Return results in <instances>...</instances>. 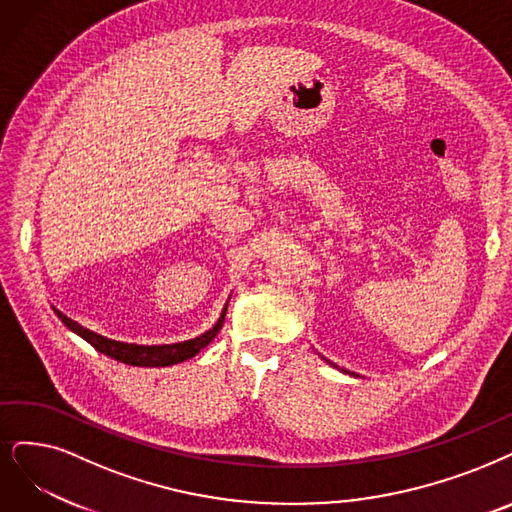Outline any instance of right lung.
Segmentation results:
<instances>
[{"label":"right lung","mask_w":512,"mask_h":512,"mask_svg":"<svg viewBox=\"0 0 512 512\" xmlns=\"http://www.w3.org/2000/svg\"><path fill=\"white\" fill-rule=\"evenodd\" d=\"M54 313L58 315V319L63 321L71 332H75L77 336L84 338L88 344H92L94 349L102 355H107L111 359H117L121 363L128 365H138V367H163V365H174L180 361H187L191 357H195L201 349L216 338V334L220 332V327L224 323V315H227V309L222 311L218 323L212 327L210 332L201 334L197 338L185 340V342H176V344H161V346H142V344H128V342H117L111 338L100 336L88 327L75 323L73 319H69L67 315H63L60 311L54 309Z\"/></svg>","instance_id":"1"}]
</instances>
